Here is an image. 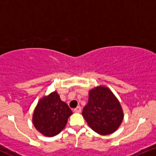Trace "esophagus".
Here are the masks:
<instances>
[{"mask_svg":"<svg viewBox=\"0 0 156 156\" xmlns=\"http://www.w3.org/2000/svg\"><path fill=\"white\" fill-rule=\"evenodd\" d=\"M81 108L80 106H78V107H77L76 108L74 109V112H75V113H81Z\"/></svg>","mask_w":156,"mask_h":156,"instance_id":"1","label":"esophagus"}]
</instances>
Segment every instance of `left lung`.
<instances>
[{
    "mask_svg": "<svg viewBox=\"0 0 156 156\" xmlns=\"http://www.w3.org/2000/svg\"><path fill=\"white\" fill-rule=\"evenodd\" d=\"M82 115L90 128L101 135H108L117 129L123 119L120 102L111 90L99 86L89 92V100Z\"/></svg>",
    "mask_w": 156,
    "mask_h": 156,
    "instance_id": "left-lung-1",
    "label": "left lung"
}]
</instances>
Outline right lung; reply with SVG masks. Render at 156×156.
<instances>
[{
    "label": "right lung",
    "mask_w": 156,
    "mask_h": 156,
    "mask_svg": "<svg viewBox=\"0 0 156 156\" xmlns=\"http://www.w3.org/2000/svg\"><path fill=\"white\" fill-rule=\"evenodd\" d=\"M72 111L67 104L61 101L56 91L42 98L34 110L33 125L46 136H54L65 128Z\"/></svg>",
    "instance_id": "1"
}]
</instances>
